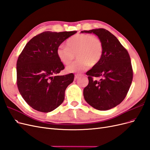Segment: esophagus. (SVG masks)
I'll return each instance as SVG.
<instances>
[{
  "instance_id": "esophagus-1",
  "label": "esophagus",
  "mask_w": 150,
  "mask_h": 150,
  "mask_svg": "<svg viewBox=\"0 0 150 150\" xmlns=\"http://www.w3.org/2000/svg\"><path fill=\"white\" fill-rule=\"evenodd\" d=\"M81 76L80 74H75V79H77L78 78H79V77Z\"/></svg>"
}]
</instances>
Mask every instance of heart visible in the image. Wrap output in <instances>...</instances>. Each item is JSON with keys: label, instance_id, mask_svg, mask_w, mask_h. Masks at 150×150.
Here are the masks:
<instances>
[{"label": "heart", "instance_id": "heart-1", "mask_svg": "<svg viewBox=\"0 0 150 150\" xmlns=\"http://www.w3.org/2000/svg\"><path fill=\"white\" fill-rule=\"evenodd\" d=\"M103 43L100 38L88 33H77L69 38L66 47L57 48V55L63 64L68 65L75 59H78L67 67L70 73H80L89 66L97 65L102 59Z\"/></svg>", "mask_w": 150, "mask_h": 150}]
</instances>
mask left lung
Wrapping results in <instances>:
<instances>
[{
    "mask_svg": "<svg viewBox=\"0 0 150 150\" xmlns=\"http://www.w3.org/2000/svg\"><path fill=\"white\" fill-rule=\"evenodd\" d=\"M93 33L103 43L102 59L86 72L88 84L83 89L85 101L98 110H108L122 102L133 80V71L127 50L114 35L104 28L81 31ZM93 77H101L99 81Z\"/></svg>",
    "mask_w": 150,
    "mask_h": 150,
    "instance_id": "8db88e82",
    "label": "left lung"
}]
</instances>
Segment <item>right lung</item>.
Listing matches in <instances>:
<instances>
[{
  "label": "right lung",
  "instance_id": "add662e5",
  "mask_svg": "<svg viewBox=\"0 0 150 150\" xmlns=\"http://www.w3.org/2000/svg\"><path fill=\"white\" fill-rule=\"evenodd\" d=\"M76 31L43 32L33 37L19 55L17 62V85L26 103L38 112L56 109L65 98L67 86L74 74L57 75L65 69L57 49Z\"/></svg>",
  "mask_w": 150,
  "mask_h": 150
}]
</instances>
